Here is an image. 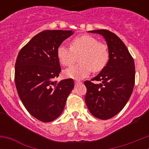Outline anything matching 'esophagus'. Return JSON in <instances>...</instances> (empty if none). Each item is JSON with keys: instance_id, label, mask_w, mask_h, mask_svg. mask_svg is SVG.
Instances as JSON below:
<instances>
[{"instance_id": "esophagus-1", "label": "esophagus", "mask_w": 149, "mask_h": 149, "mask_svg": "<svg viewBox=\"0 0 149 149\" xmlns=\"http://www.w3.org/2000/svg\"><path fill=\"white\" fill-rule=\"evenodd\" d=\"M74 84H75V85H78V84H82V82H81V81H76L75 82H74Z\"/></svg>"}]
</instances>
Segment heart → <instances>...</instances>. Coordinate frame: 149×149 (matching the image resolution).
Listing matches in <instances>:
<instances>
[{"label": "heart", "instance_id": "heart-1", "mask_svg": "<svg viewBox=\"0 0 149 149\" xmlns=\"http://www.w3.org/2000/svg\"><path fill=\"white\" fill-rule=\"evenodd\" d=\"M56 54L59 61L65 66L72 65L79 56L80 63L63 72L65 77L75 80L87 77L92 70L93 72L102 71L110 58L107 46L89 35L74 38L70 42V48L60 45Z\"/></svg>", "mask_w": 149, "mask_h": 149}]
</instances>
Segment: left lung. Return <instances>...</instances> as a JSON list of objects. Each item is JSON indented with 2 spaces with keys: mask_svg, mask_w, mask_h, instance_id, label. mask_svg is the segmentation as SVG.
I'll return each instance as SVG.
<instances>
[{
  "mask_svg": "<svg viewBox=\"0 0 149 149\" xmlns=\"http://www.w3.org/2000/svg\"><path fill=\"white\" fill-rule=\"evenodd\" d=\"M101 35L110 53L109 61L92 81H85V101L89 112L100 119H108L118 114L132 94L135 82L134 59L125 45L113 33L107 30L89 31Z\"/></svg>",
  "mask_w": 149,
  "mask_h": 149,
  "instance_id": "1",
  "label": "left lung"
}]
</instances>
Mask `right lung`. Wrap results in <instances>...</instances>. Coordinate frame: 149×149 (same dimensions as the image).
<instances>
[{
  "mask_svg": "<svg viewBox=\"0 0 149 149\" xmlns=\"http://www.w3.org/2000/svg\"><path fill=\"white\" fill-rule=\"evenodd\" d=\"M72 30H44L22 48L15 65L17 92L24 106L36 119L54 121L61 115L74 88L72 79L54 81L61 68L57 49Z\"/></svg>",
  "mask_w": 149,
  "mask_h": 149,
  "instance_id": "add662e5",
  "label": "right lung"
}]
</instances>
